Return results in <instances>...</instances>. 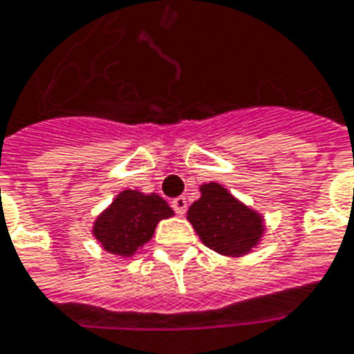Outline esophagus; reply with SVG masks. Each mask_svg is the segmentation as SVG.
Instances as JSON below:
<instances>
[{
	"mask_svg": "<svg viewBox=\"0 0 354 354\" xmlns=\"http://www.w3.org/2000/svg\"><path fill=\"white\" fill-rule=\"evenodd\" d=\"M172 209L176 211V214H185L187 211V201H185V197H176V199H172Z\"/></svg>",
	"mask_w": 354,
	"mask_h": 354,
	"instance_id": "1",
	"label": "esophagus"
}]
</instances>
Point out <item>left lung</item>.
Masks as SVG:
<instances>
[{"mask_svg": "<svg viewBox=\"0 0 354 354\" xmlns=\"http://www.w3.org/2000/svg\"><path fill=\"white\" fill-rule=\"evenodd\" d=\"M201 197L189 205L187 220L205 245L222 257H245L261 245L266 220L218 182L199 185Z\"/></svg>", "mask_w": 354, "mask_h": 354, "instance_id": "obj_1", "label": "left lung"}]
</instances>
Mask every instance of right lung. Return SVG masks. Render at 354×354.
Here are the masks:
<instances>
[{
  "instance_id": "add662e5",
  "label": "right lung",
  "mask_w": 354,
  "mask_h": 354,
  "mask_svg": "<svg viewBox=\"0 0 354 354\" xmlns=\"http://www.w3.org/2000/svg\"><path fill=\"white\" fill-rule=\"evenodd\" d=\"M170 216H174V211L160 195L124 189L93 220L91 236L101 249L126 261L142 253L157 224Z\"/></svg>"
}]
</instances>
